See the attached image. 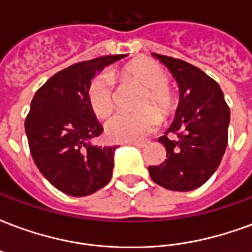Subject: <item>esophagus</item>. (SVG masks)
<instances>
[{
    "label": "esophagus",
    "mask_w": 252,
    "mask_h": 252,
    "mask_svg": "<svg viewBox=\"0 0 252 252\" xmlns=\"http://www.w3.org/2000/svg\"><path fill=\"white\" fill-rule=\"evenodd\" d=\"M129 146H133V147H137V148H144L147 146L148 143L147 142H133V143H128Z\"/></svg>",
    "instance_id": "obj_1"
}]
</instances>
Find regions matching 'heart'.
<instances>
[{"label":"heart","mask_w":252,"mask_h":252,"mask_svg":"<svg viewBox=\"0 0 252 252\" xmlns=\"http://www.w3.org/2000/svg\"><path fill=\"white\" fill-rule=\"evenodd\" d=\"M117 77L123 82H133L144 88L140 108L135 113H117L105 124V135L110 142H140L159 126L160 119L174 110L175 99L167 85L169 77L158 63L151 59H137L123 67ZM116 81L110 72H102L94 78L88 89V98L94 115L106 117L115 108ZM154 106L156 112L151 108Z\"/></svg>","instance_id":"b5f03b06"}]
</instances>
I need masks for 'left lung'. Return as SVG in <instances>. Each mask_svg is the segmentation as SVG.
Instances as JSON below:
<instances>
[{
  "label": "left lung",
  "instance_id": "left-lung-1",
  "mask_svg": "<svg viewBox=\"0 0 252 252\" xmlns=\"http://www.w3.org/2000/svg\"><path fill=\"white\" fill-rule=\"evenodd\" d=\"M169 68L180 89V102L174 121L158 139L167 158L150 166L151 180L174 191H190L211 178L221 162L228 142L229 108L216 81L198 67L181 59L153 54ZM179 135L177 141L167 137Z\"/></svg>",
  "mask_w": 252,
  "mask_h": 252
}]
</instances>
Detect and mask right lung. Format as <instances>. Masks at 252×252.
<instances>
[{
    "instance_id": "1",
    "label": "right lung",
    "mask_w": 252,
    "mask_h": 252,
    "mask_svg": "<svg viewBox=\"0 0 252 252\" xmlns=\"http://www.w3.org/2000/svg\"><path fill=\"white\" fill-rule=\"evenodd\" d=\"M126 57L109 55L67 67L52 75L31 102L25 133L33 162L66 194H93L112 178L117 147L93 144L104 128L90 108L88 89L95 72Z\"/></svg>"
}]
</instances>
